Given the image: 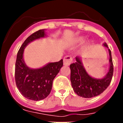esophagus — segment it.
Here are the masks:
<instances>
[{"mask_svg": "<svg viewBox=\"0 0 123 123\" xmlns=\"http://www.w3.org/2000/svg\"><path fill=\"white\" fill-rule=\"evenodd\" d=\"M73 58L70 56V55H67V56H65L63 58L64 65L69 66V65L73 62Z\"/></svg>", "mask_w": 123, "mask_h": 123, "instance_id": "esophagus-1", "label": "esophagus"}]
</instances>
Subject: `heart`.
<instances>
[{"mask_svg":"<svg viewBox=\"0 0 123 123\" xmlns=\"http://www.w3.org/2000/svg\"><path fill=\"white\" fill-rule=\"evenodd\" d=\"M84 41V39L83 37H79L76 40V42H77V43H81V42H82L83 41Z\"/></svg>","mask_w":123,"mask_h":123,"instance_id":"obj_1","label":"heart"}]
</instances>
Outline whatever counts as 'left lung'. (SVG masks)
<instances>
[{
  "mask_svg": "<svg viewBox=\"0 0 123 123\" xmlns=\"http://www.w3.org/2000/svg\"><path fill=\"white\" fill-rule=\"evenodd\" d=\"M104 45L108 48L106 43ZM108 51L110 67L106 76L102 79H97L90 76L79 57L76 58V62L70 65L71 86L77 95L84 98H91L102 94L109 86L113 74V64L110 49H108Z\"/></svg>",
  "mask_w": 123,
  "mask_h": 123,
  "instance_id": "left-lung-1",
  "label": "left lung"
}]
</instances>
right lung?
<instances>
[{
	"mask_svg": "<svg viewBox=\"0 0 123 123\" xmlns=\"http://www.w3.org/2000/svg\"><path fill=\"white\" fill-rule=\"evenodd\" d=\"M45 36L44 29L34 32L25 40L17 54L15 63V82L18 89L25 97L32 100L44 99L51 92L54 78L63 66V60L50 63L39 69H31L24 62L25 47L34 40Z\"/></svg>",
	"mask_w": 123,
	"mask_h": 123,
	"instance_id": "obj_1",
	"label": "right lung"
}]
</instances>
